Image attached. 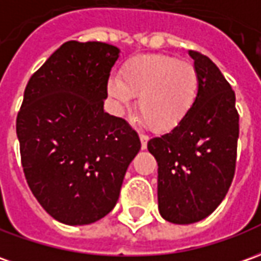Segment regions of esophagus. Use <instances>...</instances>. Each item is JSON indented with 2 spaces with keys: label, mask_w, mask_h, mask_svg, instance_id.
<instances>
[{
  "label": "esophagus",
  "mask_w": 261,
  "mask_h": 261,
  "mask_svg": "<svg viewBox=\"0 0 261 261\" xmlns=\"http://www.w3.org/2000/svg\"><path fill=\"white\" fill-rule=\"evenodd\" d=\"M139 139H141L142 149L148 148V141H149L148 136H146V135H139Z\"/></svg>",
  "instance_id": "obj_1"
}]
</instances>
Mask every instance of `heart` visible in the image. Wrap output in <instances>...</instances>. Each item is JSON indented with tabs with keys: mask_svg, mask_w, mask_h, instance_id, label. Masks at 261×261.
Instances as JSON below:
<instances>
[{
	"mask_svg": "<svg viewBox=\"0 0 261 261\" xmlns=\"http://www.w3.org/2000/svg\"><path fill=\"white\" fill-rule=\"evenodd\" d=\"M199 75L193 64L169 55L150 54L129 59L119 76L108 81V95L119 112L130 109L135 96L138 113L153 132H169L195 105Z\"/></svg>",
	"mask_w": 261,
	"mask_h": 261,
	"instance_id": "1",
	"label": "heart"
}]
</instances>
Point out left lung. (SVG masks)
Here are the masks:
<instances>
[{"mask_svg": "<svg viewBox=\"0 0 261 261\" xmlns=\"http://www.w3.org/2000/svg\"><path fill=\"white\" fill-rule=\"evenodd\" d=\"M199 75L192 111L169 134L148 142L158 162V204L170 223L190 224L212 215L229 190L236 166V95L207 57L189 51Z\"/></svg>", "mask_w": 261, "mask_h": 261, "instance_id": "left-lung-1", "label": "left lung"}]
</instances>
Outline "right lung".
Listing matches in <instances>:
<instances>
[{
    "mask_svg": "<svg viewBox=\"0 0 261 261\" xmlns=\"http://www.w3.org/2000/svg\"><path fill=\"white\" fill-rule=\"evenodd\" d=\"M119 52L103 42H65L25 88L17 116L25 179L45 212L64 224L107 216L141 150L126 120L103 111Z\"/></svg>",
    "mask_w": 261,
    "mask_h": 261,
    "instance_id": "1",
    "label": "right lung"
}]
</instances>
